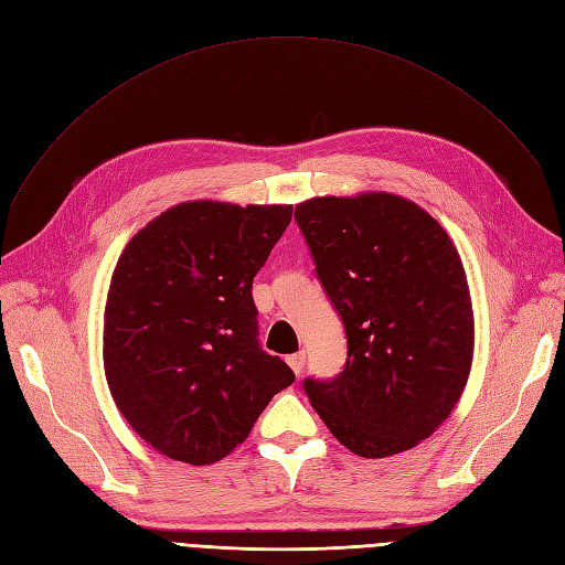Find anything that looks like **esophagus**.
I'll use <instances>...</instances> for the list:
<instances>
[{"instance_id":"esophagus-1","label":"esophagus","mask_w":565,"mask_h":565,"mask_svg":"<svg viewBox=\"0 0 565 565\" xmlns=\"http://www.w3.org/2000/svg\"><path fill=\"white\" fill-rule=\"evenodd\" d=\"M287 364L291 366V372L299 376L303 372V366H306V353H303V350H299V353H295V355H289Z\"/></svg>"}]
</instances>
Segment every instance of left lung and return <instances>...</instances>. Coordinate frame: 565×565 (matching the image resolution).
I'll return each mask as SVG.
<instances>
[{
  "mask_svg": "<svg viewBox=\"0 0 565 565\" xmlns=\"http://www.w3.org/2000/svg\"><path fill=\"white\" fill-rule=\"evenodd\" d=\"M295 220L348 345L341 372L303 379V393L353 454L412 449L449 418L470 374L472 301L454 243L393 193L310 199Z\"/></svg>",
  "mask_w": 565,
  "mask_h": 565,
  "instance_id": "1",
  "label": "left lung"
}]
</instances>
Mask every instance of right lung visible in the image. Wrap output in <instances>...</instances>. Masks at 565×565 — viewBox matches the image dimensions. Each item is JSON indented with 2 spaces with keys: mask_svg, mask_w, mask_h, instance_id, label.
Returning a JSON list of instances; mask_svg holds the SVG:
<instances>
[{
  "mask_svg": "<svg viewBox=\"0 0 565 565\" xmlns=\"http://www.w3.org/2000/svg\"><path fill=\"white\" fill-rule=\"evenodd\" d=\"M289 205L182 203L149 222L114 268L105 372L124 418L172 460L228 456L295 372L259 345L252 280Z\"/></svg>",
  "mask_w": 565,
  "mask_h": 565,
  "instance_id": "right-lung-1",
  "label": "right lung"
}]
</instances>
